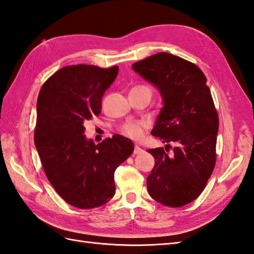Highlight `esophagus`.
Wrapping results in <instances>:
<instances>
[{
  "label": "esophagus",
  "instance_id": "34e87169",
  "mask_svg": "<svg viewBox=\"0 0 254 254\" xmlns=\"http://www.w3.org/2000/svg\"><path fill=\"white\" fill-rule=\"evenodd\" d=\"M142 153H143V149L139 146H137V145H135V148H134V155H139Z\"/></svg>",
  "mask_w": 254,
  "mask_h": 254
}]
</instances>
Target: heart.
<instances>
[{
	"instance_id": "heart-1",
	"label": "heart",
	"mask_w": 254,
	"mask_h": 254,
	"mask_svg": "<svg viewBox=\"0 0 254 254\" xmlns=\"http://www.w3.org/2000/svg\"><path fill=\"white\" fill-rule=\"evenodd\" d=\"M135 88H147L150 90L149 87L145 85H138L135 86V87L132 88V89H135ZM144 128H145V123L141 122V121H137V122H128L126 123L121 128V133L123 135H126L127 137H130L132 139H138L143 136V133H144Z\"/></svg>"
}]
</instances>
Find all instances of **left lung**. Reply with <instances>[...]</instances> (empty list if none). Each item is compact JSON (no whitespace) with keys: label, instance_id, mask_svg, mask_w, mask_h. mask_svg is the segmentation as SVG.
<instances>
[{"label":"left lung","instance_id":"8db88e82","mask_svg":"<svg viewBox=\"0 0 254 254\" xmlns=\"http://www.w3.org/2000/svg\"><path fill=\"white\" fill-rule=\"evenodd\" d=\"M133 69L157 86L165 104L152 135L167 145L148 149L155 166L147 191L165 206L181 207L203 192L216 164L219 120L207 79L195 64L167 52L135 62ZM169 142L176 144L170 154Z\"/></svg>","mask_w":254,"mask_h":254}]
</instances>
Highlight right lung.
I'll list each match as a JSON object with an SVG mask.
<instances>
[{"label":"right lung","mask_w":254,"mask_h":254,"mask_svg":"<svg viewBox=\"0 0 254 254\" xmlns=\"http://www.w3.org/2000/svg\"><path fill=\"white\" fill-rule=\"evenodd\" d=\"M119 66L68 65L42 85L37 101L35 145L45 174L64 201L82 209L115 195V171L132 155L131 139L116 134L95 145L84 123L101 112V100Z\"/></svg>","instance_id":"obj_1"}]
</instances>
